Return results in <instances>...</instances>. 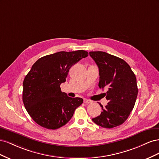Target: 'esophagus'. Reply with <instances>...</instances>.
<instances>
[{
    "mask_svg": "<svg viewBox=\"0 0 159 159\" xmlns=\"http://www.w3.org/2000/svg\"><path fill=\"white\" fill-rule=\"evenodd\" d=\"M84 103H91V101L88 100L87 99H84Z\"/></svg>",
    "mask_w": 159,
    "mask_h": 159,
    "instance_id": "1",
    "label": "esophagus"
}]
</instances>
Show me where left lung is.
<instances>
[{
    "label": "left lung",
    "instance_id": "8db88e82",
    "mask_svg": "<svg viewBox=\"0 0 159 159\" xmlns=\"http://www.w3.org/2000/svg\"><path fill=\"white\" fill-rule=\"evenodd\" d=\"M89 56L98 65L99 87L107 89L105 96L108 101L102 111L92 121L103 128L121 125L133 110L137 97V79L131 67L123 59L104 52H90Z\"/></svg>",
    "mask_w": 159,
    "mask_h": 159
}]
</instances>
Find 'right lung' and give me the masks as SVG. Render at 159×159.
Segmentation results:
<instances>
[{
  "mask_svg": "<svg viewBox=\"0 0 159 159\" xmlns=\"http://www.w3.org/2000/svg\"><path fill=\"white\" fill-rule=\"evenodd\" d=\"M88 56L85 50L62 51L42 57L33 64L23 81L22 101L37 124L48 129L60 128L83 103V99L61 92L60 84L71 67Z\"/></svg>",
  "mask_w": 159,
  "mask_h": 159,
  "instance_id": "1",
  "label": "right lung"
}]
</instances>
